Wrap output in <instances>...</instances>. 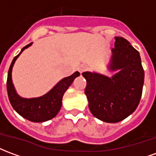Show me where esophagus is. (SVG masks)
Segmentation results:
<instances>
[{"label": "esophagus", "instance_id": "34e87169", "mask_svg": "<svg viewBox=\"0 0 156 156\" xmlns=\"http://www.w3.org/2000/svg\"><path fill=\"white\" fill-rule=\"evenodd\" d=\"M88 70V66L85 64H82L78 67V71L80 72V73H83V72L87 71Z\"/></svg>", "mask_w": 156, "mask_h": 156}]
</instances>
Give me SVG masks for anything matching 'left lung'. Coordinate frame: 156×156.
Wrapping results in <instances>:
<instances>
[{"mask_svg":"<svg viewBox=\"0 0 156 156\" xmlns=\"http://www.w3.org/2000/svg\"><path fill=\"white\" fill-rule=\"evenodd\" d=\"M109 68L118 70L111 78L98 73H83L87 81L85 94L94 116L117 123L130 115L140 101L144 72L139 51L126 39L115 37Z\"/></svg>","mask_w":156,"mask_h":156,"instance_id":"8db88e82","label":"left lung"}]
</instances>
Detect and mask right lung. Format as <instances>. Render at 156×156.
<instances>
[{
    "instance_id": "add662e5",
    "label": "right lung",
    "mask_w": 156,
    "mask_h": 156,
    "mask_svg": "<svg viewBox=\"0 0 156 156\" xmlns=\"http://www.w3.org/2000/svg\"><path fill=\"white\" fill-rule=\"evenodd\" d=\"M30 45H32V43L25 46L22 48V51L25 48H28ZM22 51L12 60L8 70L6 88L10 103L19 115L28 120L32 122H44L49 120L58 115L62 107V100L64 93L72 84L75 78L78 77L80 73L76 72L68 78H63L51 91L48 92L47 94L43 95L42 97L30 99L22 98L16 94L12 81V67Z\"/></svg>"
}]
</instances>
